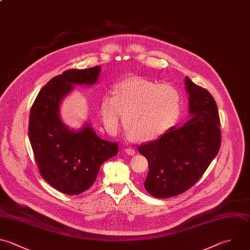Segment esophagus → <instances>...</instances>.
Returning a JSON list of instances; mask_svg holds the SVG:
<instances>
[{
  "mask_svg": "<svg viewBox=\"0 0 250 250\" xmlns=\"http://www.w3.org/2000/svg\"><path fill=\"white\" fill-rule=\"evenodd\" d=\"M125 151H126V153H128L129 155H134V154L136 153V150H135L134 148H131V147H127V148L125 149Z\"/></svg>",
  "mask_w": 250,
  "mask_h": 250,
  "instance_id": "obj_1",
  "label": "esophagus"
}]
</instances>
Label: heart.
<instances>
[{"label": "heart", "instance_id": "heart-1", "mask_svg": "<svg viewBox=\"0 0 250 250\" xmlns=\"http://www.w3.org/2000/svg\"><path fill=\"white\" fill-rule=\"evenodd\" d=\"M181 95L170 84L130 78L119 83L114 96H105L101 104V118L108 133H116L123 114V124L133 139L150 142L177 121Z\"/></svg>", "mask_w": 250, "mask_h": 250}]
</instances>
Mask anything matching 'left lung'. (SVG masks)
Listing matches in <instances>:
<instances>
[{"mask_svg":"<svg viewBox=\"0 0 250 250\" xmlns=\"http://www.w3.org/2000/svg\"><path fill=\"white\" fill-rule=\"evenodd\" d=\"M185 85L188 94L189 120L138 147L148 161L145 188L158 198L172 197L191 188L221 146L220 119L213 97L188 77Z\"/></svg>","mask_w":250,"mask_h":250,"instance_id":"left-lung-1","label":"left lung"}]
</instances>
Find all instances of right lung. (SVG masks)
I'll return each instance as SVG.
<instances>
[{
    "label": "right lung",
    "instance_id": "obj_1",
    "mask_svg": "<svg viewBox=\"0 0 250 250\" xmlns=\"http://www.w3.org/2000/svg\"><path fill=\"white\" fill-rule=\"evenodd\" d=\"M101 66L69 69L39 92L29 115L28 136L43 179L59 191L74 195L90 188L101 165L118 153L117 143L98 137L89 123L78 131L61 119L60 106L73 85L97 83Z\"/></svg>",
    "mask_w": 250,
    "mask_h": 250
}]
</instances>
